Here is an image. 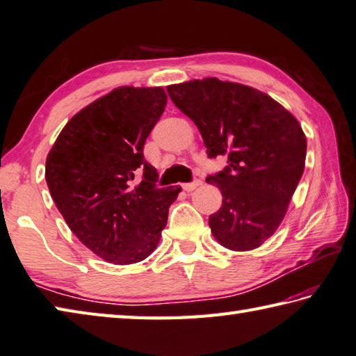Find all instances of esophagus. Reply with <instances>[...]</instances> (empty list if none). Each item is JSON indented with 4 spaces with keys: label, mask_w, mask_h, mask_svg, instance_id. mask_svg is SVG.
<instances>
[{
    "label": "esophagus",
    "mask_w": 356,
    "mask_h": 356,
    "mask_svg": "<svg viewBox=\"0 0 356 356\" xmlns=\"http://www.w3.org/2000/svg\"><path fill=\"white\" fill-rule=\"evenodd\" d=\"M202 185V180H199V179H196L194 180V182H190V184H184L182 185V188L185 191H193V190H196L197 186H200Z\"/></svg>",
    "instance_id": "34e87169"
}]
</instances>
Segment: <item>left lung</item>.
<instances>
[{
    "label": "left lung",
    "mask_w": 356,
    "mask_h": 356,
    "mask_svg": "<svg viewBox=\"0 0 356 356\" xmlns=\"http://www.w3.org/2000/svg\"><path fill=\"white\" fill-rule=\"evenodd\" d=\"M166 90L196 123L208 157L228 156L225 170L207 177L222 193L208 220L216 241L233 252L261 247L281 225L304 172L301 124L270 95L241 83L210 76Z\"/></svg>",
    "instance_id": "obj_1"
}]
</instances>
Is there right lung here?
<instances>
[{
    "label": "right lung",
    "instance_id": "add662e5",
    "mask_svg": "<svg viewBox=\"0 0 356 356\" xmlns=\"http://www.w3.org/2000/svg\"><path fill=\"white\" fill-rule=\"evenodd\" d=\"M165 106L160 86L115 88L79 111L47 154L55 205L83 245L106 262L128 266L154 252L180 193L157 188V171L143 157Z\"/></svg>",
    "mask_w": 356,
    "mask_h": 356
}]
</instances>
